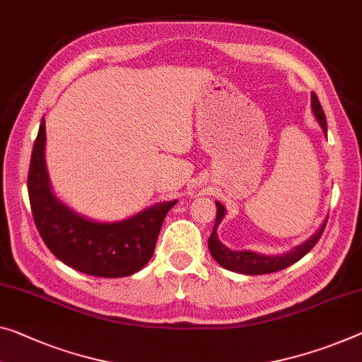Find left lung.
I'll return each mask as SVG.
<instances>
[{
  "label": "left lung",
  "instance_id": "obj_1",
  "mask_svg": "<svg viewBox=\"0 0 362 362\" xmlns=\"http://www.w3.org/2000/svg\"><path fill=\"white\" fill-rule=\"evenodd\" d=\"M310 100H313V111L315 115L317 121L324 131V134L327 136V119H325V113L320 107L319 98H317L315 93L310 95ZM225 207L220 202H216V215H215V225H214V231L209 238V249L212 257L218 262L223 269L231 270V272H238V274H244V275H264V274H274V272H280L286 267L293 265L294 262H298L299 259H303L305 254H308L310 249H313L317 241H319L322 233L325 230L327 220L324 221V225L320 226V230L315 233V235L310 236L308 241L303 243L301 246H296L291 249L290 252L281 254V255H265V254H257L252 251H231L226 246L221 244L218 239V235H216V228H218L220 221L223 220L225 216Z\"/></svg>",
  "mask_w": 362,
  "mask_h": 362
}]
</instances>
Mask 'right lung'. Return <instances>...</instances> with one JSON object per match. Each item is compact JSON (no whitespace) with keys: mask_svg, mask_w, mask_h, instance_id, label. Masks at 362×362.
<instances>
[{"mask_svg":"<svg viewBox=\"0 0 362 362\" xmlns=\"http://www.w3.org/2000/svg\"><path fill=\"white\" fill-rule=\"evenodd\" d=\"M45 119L33 142L27 176L33 221L43 243L61 262L82 274L129 276L152 259L163 220L177 200H168L115 223L88 220L57 199L45 163Z\"/></svg>","mask_w":362,"mask_h":362,"instance_id":"add662e5","label":"right lung"}]
</instances>
